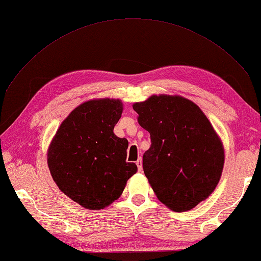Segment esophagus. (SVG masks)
<instances>
[{"instance_id": "34e87169", "label": "esophagus", "mask_w": 261, "mask_h": 261, "mask_svg": "<svg viewBox=\"0 0 261 261\" xmlns=\"http://www.w3.org/2000/svg\"><path fill=\"white\" fill-rule=\"evenodd\" d=\"M136 165H137L138 171H142V170H143V163H142V160H141V158H139V160L136 162Z\"/></svg>"}]
</instances>
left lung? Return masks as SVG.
Segmentation results:
<instances>
[{"label": "left lung", "mask_w": 261, "mask_h": 261, "mask_svg": "<svg viewBox=\"0 0 261 261\" xmlns=\"http://www.w3.org/2000/svg\"><path fill=\"white\" fill-rule=\"evenodd\" d=\"M133 109L150 134L143 169L157 198L174 212L194 208L213 193L224 167V147L211 122L180 96L154 95Z\"/></svg>", "instance_id": "8db88e82"}]
</instances>
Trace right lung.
<instances>
[{
  "label": "right lung",
  "instance_id": "obj_1",
  "mask_svg": "<svg viewBox=\"0 0 261 261\" xmlns=\"http://www.w3.org/2000/svg\"><path fill=\"white\" fill-rule=\"evenodd\" d=\"M119 99L86 101L69 114L47 152L54 181L69 198L86 209H103L122 195L137 171L127 163L128 141L114 134L122 116Z\"/></svg>",
  "mask_w": 261,
  "mask_h": 261
}]
</instances>
